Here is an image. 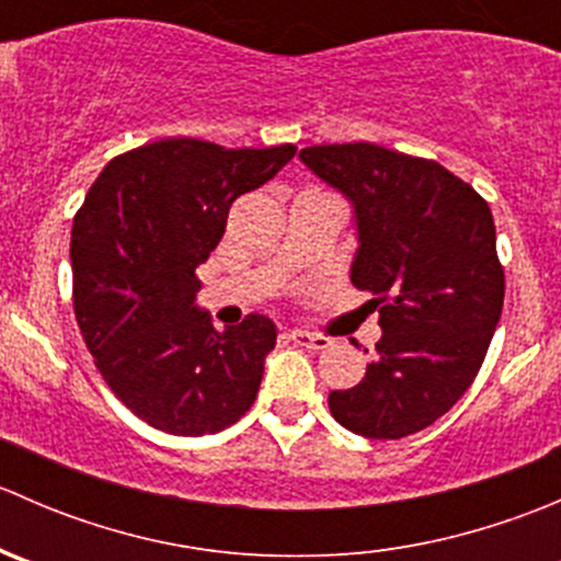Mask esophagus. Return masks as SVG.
I'll return each mask as SVG.
<instances>
[{"label":"esophagus","mask_w":561,"mask_h":561,"mask_svg":"<svg viewBox=\"0 0 561 561\" xmlns=\"http://www.w3.org/2000/svg\"><path fill=\"white\" fill-rule=\"evenodd\" d=\"M287 336L298 344V347H307V350H325L331 344V339L320 336V333H309V331H290Z\"/></svg>","instance_id":"esophagus-1"}]
</instances>
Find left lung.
Masks as SVG:
<instances>
[{
	"mask_svg": "<svg viewBox=\"0 0 561 561\" xmlns=\"http://www.w3.org/2000/svg\"><path fill=\"white\" fill-rule=\"evenodd\" d=\"M353 208L350 282L380 307L366 377L331 390L347 432L401 439L432 426L472 386L505 301L491 208L439 162L375 144L301 149Z\"/></svg>",
	"mask_w": 561,
	"mask_h": 561,
	"instance_id": "1",
	"label": "left lung"
}]
</instances>
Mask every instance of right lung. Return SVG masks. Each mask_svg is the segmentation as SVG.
<instances>
[{"label":"right lung","instance_id":"obj_1","mask_svg":"<svg viewBox=\"0 0 561 561\" xmlns=\"http://www.w3.org/2000/svg\"><path fill=\"white\" fill-rule=\"evenodd\" d=\"M293 157V144L157 140L107 162L76 214V320L107 388L149 426L201 437L252 407L274 320L249 314L217 331L195 304V268L217 249L236 197Z\"/></svg>","mask_w":561,"mask_h":561}]
</instances>
